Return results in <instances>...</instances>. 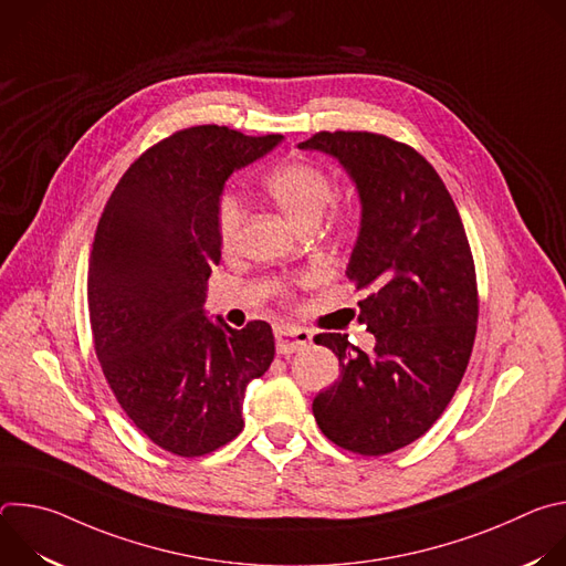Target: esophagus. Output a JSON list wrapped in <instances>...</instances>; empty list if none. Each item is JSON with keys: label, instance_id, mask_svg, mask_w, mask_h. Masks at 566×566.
I'll use <instances>...</instances> for the list:
<instances>
[{"label": "esophagus", "instance_id": "esophagus-1", "mask_svg": "<svg viewBox=\"0 0 566 566\" xmlns=\"http://www.w3.org/2000/svg\"><path fill=\"white\" fill-rule=\"evenodd\" d=\"M311 343V334L306 329L300 327H277L275 329V345H277V354L282 356H291L300 349H304Z\"/></svg>", "mask_w": 566, "mask_h": 566}]
</instances>
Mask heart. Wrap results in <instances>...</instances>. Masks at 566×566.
<instances>
[{
    "label": "heart",
    "mask_w": 566,
    "mask_h": 566,
    "mask_svg": "<svg viewBox=\"0 0 566 566\" xmlns=\"http://www.w3.org/2000/svg\"><path fill=\"white\" fill-rule=\"evenodd\" d=\"M266 190L280 210L300 228L315 226L334 199V184L329 175L311 160H289L266 177ZM244 206L239 197L226 192L217 206V234L226 253L237 249Z\"/></svg>",
    "instance_id": "1"
}]
</instances>
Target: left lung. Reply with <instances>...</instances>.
<instances>
[{
    "label": "left lung",
    "mask_w": 566,
    "mask_h": 566,
    "mask_svg": "<svg viewBox=\"0 0 566 566\" xmlns=\"http://www.w3.org/2000/svg\"><path fill=\"white\" fill-rule=\"evenodd\" d=\"M336 158L356 186L360 228L345 275L369 291L358 322L367 354L347 334H317L340 378L313 398L336 446L378 457L423 437L452 400L476 334V277L459 210L412 147L369 132H319L297 145Z\"/></svg>",
    "instance_id": "obj_1"
}]
</instances>
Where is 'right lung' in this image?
<instances>
[{
  "mask_svg": "<svg viewBox=\"0 0 566 566\" xmlns=\"http://www.w3.org/2000/svg\"><path fill=\"white\" fill-rule=\"evenodd\" d=\"M282 138L181 129L134 160L98 221L87 277L96 356L125 415L172 454L201 457L232 441L249 382L273 363L269 322L232 329L203 304L221 260L223 186Z\"/></svg>",
  "mask_w": 566,
  "mask_h": 566,
  "instance_id": "right-lung-1",
  "label": "right lung"
}]
</instances>
